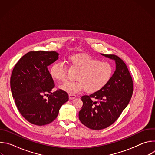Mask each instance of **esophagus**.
Masks as SVG:
<instances>
[{
	"instance_id": "obj_1",
	"label": "esophagus",
	"mask_w": 155,
	"mask_h": 155,
	"mask_svg": "<svg viewBox=\"0 0 155 155\" xmlns=\"http://www.w3.org/2000/svg\"><path fill=\"white\" fill-rule=\"evenodd\" d=\"M69 99H74L76 97V95L75 94H70L69 95Z\"/></svg>"
}]
</instances>
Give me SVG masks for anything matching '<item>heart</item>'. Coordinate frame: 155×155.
Instances as JSON below:
<instances>
[{
	"label": "heart",
	"instance_id": "obj_1",
	"mask_svg": "<svg viewBox=\"0 0 155 155\" xmlns=\"http://www.w3.org/2000/svg\"><path fill=\"white\" fill-rule=\"evenodd\" d=\"M72 68L79 71L74 81H69L59 86L70 94H75L85 89L87 93L97 92L104 87L111 80L114 68L107 62L100 60L87 54H79L72 55L68 59ZM51 76L56 80L64 82L67 80L68 68L61 62L53 64L50 70Z\"/></svg>",
	"mask_w": 155,
	"mask_h": 155
}]
</instances>
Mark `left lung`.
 I'll use <instances>...</instances> for the list:
<instances>
[{"label": "left lung", "mask_w": 155, "mask_h": 155, "mask_svg": "<svg viewBox=\"0 0 155 155\" xmlns=\"http://www.w3.org/2000/svg\"><path fill=\"white\" fill-rule=\"evenodd\" d=\"M101 55L115 60L116 70L102 90L81 97L83 105L78 114L81 123L93 130L112 125L128 105L133 93V82L124 61L115 54Z\"/></svg>", "instance_id": "1"}]
</instances>
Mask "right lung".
<instances>
[{"instance_id":"obj_1","label":"right lung","mask_w":155,"mask_h":155,"mask_svg":"<svg viewBox=\"0 0 155 155\" xmlns=\"http://www.w3.org/2000/svg\"><path fill=\"white\" fill-rule=\"evenodd\" d=\"M58 56L56 51H30L18 61L12 71L10 87L16 105L21 115L33 124L53 121L69 100L68 94L62 90L51 92L55 84L48 66Z\"/></svg>"}]
</instances>
